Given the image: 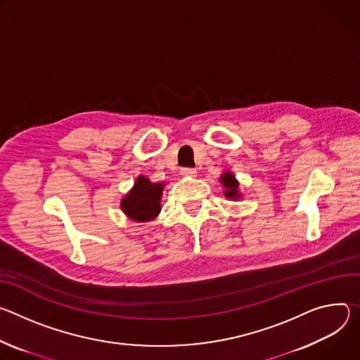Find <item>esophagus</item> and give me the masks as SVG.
I'll list each match as a JSON object with an SVG mask.
<instances>
[{"mask_svg":"<svg viewBox=\"0 0 360 360\" xmlns=\"http://www.w3.org/2000/svg\"><path fill=\"white\" fill-rule=\"evenodd\" d=\"M180 173L186 177H195L197 176V170L193 169V167H183Z\"/></svg>","mask_w":360,"mask_h":360,"instance_id":"esophagus-1","label":"esophagus"}]
</instances>
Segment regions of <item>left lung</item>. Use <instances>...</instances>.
Instances as JSON below:
<instances>
[{
  "label": "left lung",
  "mask_w": 360,
  "mask_h": 360,
  "mask_svg": "<svg viewBox=\"0 0 360 360\" xmlns=\"http://www.w3.org/2000/svg\"><path fill=\"white\" fill-rule=\"evenodd\" d=\"M221 183L226 187V191H224L226 197H230V198H238V197H240V194H238V191H237L238 183L234 180L231 173H224L223 177H221Z\"/></svg>",
  "instance_id": "8db88e82"
}]
</instances>
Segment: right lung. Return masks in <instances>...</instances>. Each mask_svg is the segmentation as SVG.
I'll return each mask as SVG.
<instances>
[{"mask_svg": "<svg viewBox=\"0 0 360 360\" xmlns=\"http://www.w3.org/2000/svg\"><path fill=\"white\" fill-rule=\"evenodd\" d=\"M163 184H154L146 177H139L133 190L123 198V212L136 221H150L160 213V198Z\"/></svg>", "mask_w": 360, "mask_h": 360, "instance_id": "obj_1", "label": "right lung"}]
</instances>
